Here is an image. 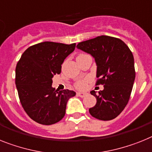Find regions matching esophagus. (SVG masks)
<instances>
[{
    "instance_id": "obj_1",
    "label": "esophagus",
    "mask_w": 152,
    "mask_h": 152,
    "mask_svg": "<svg viewBox=\"0 0 152 152\" xmlns=\"http://www.w3.org/2000/svg\"><path fill=\"white\" fill-rule=\"evenodd\" d=\"M76 95L78 96H80V97H84V96H85L86 94H84V93H80V92H77V93H76Z\"/></svg>"
}]
</instances>
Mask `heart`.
Wrapping results in <instances>:
<instances>
[{"mask_svg": "<svg viewBox=\"0 0 152 152\" xmlns=\"http://www.w3.org/2000/svg\"><path fill=\"white\" fill-rule=\"evenodd\" d=\"M84 55L86 54H83V53H80V54L78 55V56H77V58L78 57H80L82 56H84ZM90 81V78H84V79H82V80H78L77 82H76V83H75V87L77 89V90H86V86H87V83L88 82Z\"/></svg>", "mask_w": 152, "mask_h": 152, "instance_id": "heart-1", "label": "heart"}]
</instances>
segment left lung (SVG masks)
Returning a JSON list of instances; mask_svg holds the SVG:
<instances>
[{
    "mask_svg": "<svg viewBox=\"0 0 152 152\" xmlns=\"http://www.w3.org/2000/svg\"><path fill=\"white\" fill-rule=\"evenodd\" d=\"M77 48L94 57L97 66L96 85L104 89L96 94V104L89 109L92 116L110 121L119 115L131 96L135 79L134 56L127 45L120 39L101 35L78 43Z\"/></svg>",
    "mask_w": 152,
    "mask_h": 152,
    "instance_id": "left-lung-1",
    "label": "left lung"
}]
</instances>
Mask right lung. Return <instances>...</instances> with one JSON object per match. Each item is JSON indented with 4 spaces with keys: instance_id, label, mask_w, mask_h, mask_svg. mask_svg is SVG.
<instances>
[{
    "instance_id": "obj_1",
    "label": "right lung",
    "mask_w": 152,
    "mask_h": 152,
    "mask_svg": "<svg viewBox=\"0 0 152 152\" xmlns=\"http://www.w3.org/2000/svg\"><path fill=\"white\" fill-rule=\"evenodd\" d=\"M70 45L44 42L24 52L15 69V84L21 106L31 119L51 125L64 117L72 90L58 91L52 87V77L61 72L64 59L75 49Z\"/></svg>"
}]
</instances>
